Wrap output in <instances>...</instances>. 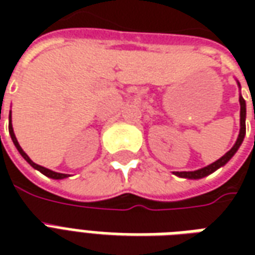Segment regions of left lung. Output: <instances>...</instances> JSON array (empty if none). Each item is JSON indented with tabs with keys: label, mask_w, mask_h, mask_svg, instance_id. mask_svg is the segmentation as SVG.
I'll use <instances>...</instances> for the list:
<instances>
[{
	"label": "left lung",
	"mask_w": 255,
	"mask_h": 255,
	"mask_svg": "<svg viewBox=\"0 0 255 255\" xmlns=\"http://www.w3.org/2000/svg\"><path fill=\"white\" fill-rule=\"evenodd\" d=\"M238 82V80H236ZM238 86L241 89V83L238 82ZM239 104H241V129H239V135H238V139H236L235 144L231 147V150H228L221 158H219L217 161L212 162L210 165L203 166L201 169H197V171H188V172H173V175H176L179 177H183V179H202L205 176H209L210 173L216 172L219 168L224 166L228 161L235 155V153L238 151V149L241 147L242 142L245 139V135H246V101L243 100L242 94H239Z\"/></svg>",
	"instance_id": "1"
}]
</instances>
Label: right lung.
<instances>
[{"instance_id":"1","label":"right lung","mask_w":255,"mask_h":255,"mask_svg":"<svg viewBox=\"0 0 255 255\" xmlns=\"http://www.w3.org/2000/svg\"><path fill=\"white\" fill-rule=\"evenodd\" d=\"M12 113V112H10ZM9 135H10V138H12V140H13L14 146H16V149H17V151H19L20 154H21V157L24 158L28 164H30L34 169H36V171H39L41 173H43L45 176L50 177V179H54V180H61V179H65V177L71 176V175H67V173H58V172H54L52 171V169H47V168H45V166L42 165H38V164H35L34 161L31 160L28 155L25 154L24 150L20 147L19 142H17V139H16V135H14L13 132V127H12V116L9 115Z\"/></svg>"}]
</instances>
